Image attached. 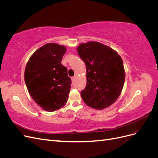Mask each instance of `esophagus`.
Masks as SVG:
<instances>
[{
  "label": "esophagus",
  "instance_id": "esophagus-1",
  "mask_svg": "<svg viewBox=\"0 0 158 158\" xmlns=\"http://www.w3.org/2000/svg\"><path fill=\"white\" fill-rule=\"evenodd\" d=\"M75 78H76V76H73V77H72V78H71L72 81H73V82H74V80H75Z\"/></svg>",
  "mask_w": 158,
  "mask_h": 158
}]
</instances>
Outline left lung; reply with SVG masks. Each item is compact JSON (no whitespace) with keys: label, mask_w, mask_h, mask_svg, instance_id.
Here are the masks:
<instances>
[{"label":"left lung","mask_w":158,"mask_h":158,"mask_svg":"<svg viewBox=\"0 0 158 158\" xmlns=\"http://www.w3.org/2000/svg\"><path fill=\"white\" fill-rule=\"evenodd\" d=\"M77 51L86 66V86L80 92L84 102L95 109L111 106L125 83L121 57L111 47L96 41L81 44Z\"/></svg>","instance_id":"obj_1"}]
</instances>
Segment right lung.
<instances>
[{
    "label": "right lung",
    "mask_w": 158,
    "mask_h": 158,
    "mask_svg": "<svg viewBox=\"0 0 158 158\" xmlns=\"http://www.w3.org/2000/svg\"><path fill=\"white\" fill-rule=\"evenodd\" d=\"M66 48L56 44H47L30 56L24 80L31 97L38 106L52 112L67 102L71 79L67 69L61 64Z\"/></svg>",
    "instance_id": "add662e5"
}]
</instances>
